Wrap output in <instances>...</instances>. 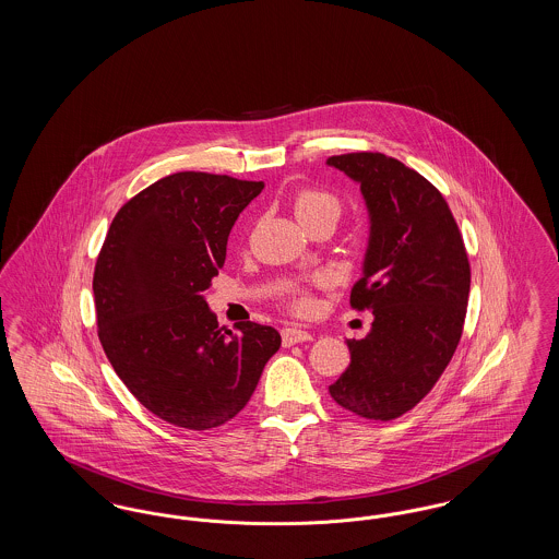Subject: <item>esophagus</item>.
<instances>
[{"instance_id": "obj_1", "label": "esophagus", "mask_w": 559, "mask_h": 559, "mask_svg": "<svg viewBox=\"0 0 559 559\" xmlns=\"http://www.w3.org/2000/svg\"><path fill=\"white\" fill-rule=\"evenodd\" d=\"M281 337H283V346L289 347L295 344H304V342H310L312 340V333L304 331V329H297V326H285L281 331Z\"/></svg>"}]
</instances>
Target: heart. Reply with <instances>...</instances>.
<instances>
[{"label": "heart", "mask_w": 559, "mask_h": 559, "mask_svg": "<svg viewBox=\"0 0 559 559\" xmlns=\"http://www.w3.org/2000/svg\"><path fill=\"white\" fill-rule=\"evenodd\" d=\"M293 212L299 217L301 224H310L320 215H340L342 203L340 199L322 188L301 187L293 192ZM317 285H324V276L314 278ZM289 308L297 314H306L312 308V297L308 292H295L289 299Z\"/></svg>", "instance_id": "b5f03b06"}]
</instances>
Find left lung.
I'll use <instances>...</instances> for the list:
<instances>
[{"mask_svg": "<svg viewBox=\"0 0 559 559\" xmlns=\"http://www.w3.org/2000/svg\"><path fill=\"white\" fill-rule=\"evenodd\" d=\"M326 163L360 185L371 217L362 278L349 304L371 333L347 342L349 367L329 394L349 413L392 421L426 399L449 367L467 312L472 270L442 192L381 153Z\"/></svg>", "mask_w": 559, "mask_h": 559, "instance_id": "8db88e82", "label": "left lung"}]
</instances>
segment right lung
I'll return each mask as SVG.
<instances>
[{"mask_svg":"<svg viewBox=\"0 0 559 559\" xmlns=\"http://www.w3.org/2000/svg\"><path fill=\"white\" fill-rule=\"evenodd\" d=\"M262 188L171 174L130 199L108 228L92 283L98 337L138 402L171 426L205 431L237 417L281 347L276 329L251 320L222 333L203 297L239 213Z\"/></svg>","mask_w":559,"mask_h":559,"instance_id":"add662e5","label":"right lung"}]
</instances>
